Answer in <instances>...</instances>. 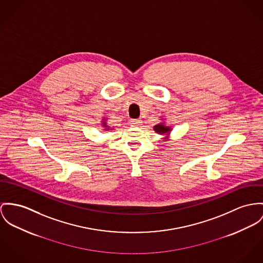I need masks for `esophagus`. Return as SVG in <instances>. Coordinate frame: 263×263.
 I'll return each instance as SVG.
<instances>
[{
	"instance_id": "1",
	"label": "esophagus",
	"mask_w": 263,
	"mask_h": 263,
	"mask_svg": "<svg viewBox=\"0 0 263 263\" xmlns=\"http://www.w3.org/2000/svg\"><path fill=\"white\" fill-rule=\"evenodd\" d=\"M141 119H131V120H130V124H131V126H133V127L139 126V125H141Z\"/></svg>"
}]
</instances>
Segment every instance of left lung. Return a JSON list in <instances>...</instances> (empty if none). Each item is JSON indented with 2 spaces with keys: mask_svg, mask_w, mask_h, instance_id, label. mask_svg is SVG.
I'll return each mask as SVG.
<instances>
[{
  "mask_svg": "<svg viewBox=\"0 0 263 263\" xmlns=\"http://www.w3.org/2000/svg\"><path fill=\"white\" fill-rule=\"evenodd\" d=\"M154 131H156L159 134H166V133H169L171 131V129H170V127H167L163 124H158V125L154 126Z\"/></svg>",
  "mask_w": 263,
  "mask_h": 263,
  "instance_id": "1",
  "label": "left lung"
}]
</instances>
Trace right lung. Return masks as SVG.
<instances>
[{
	"instance_id": "obj_1",
	"label": "right lung",
	"mask_w": 263,
	"mask_h": 263,
	"mask_svg": "<svg viewBox=\"0 0 263 263\" xmlns=\"http://www.w3.org/2000/svg\"><path fill=\"white\" fill-rule=\"evenodd\" d=\"M103 126H104V127H106V128L108 127V126H106V123H105V122H103Z\"/></svg>"
}]
</instances>
